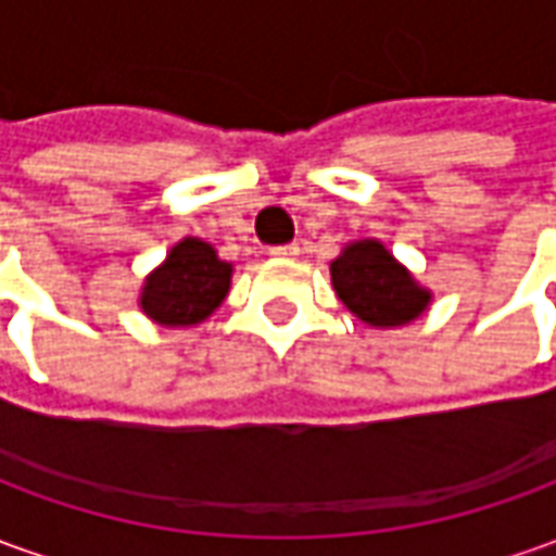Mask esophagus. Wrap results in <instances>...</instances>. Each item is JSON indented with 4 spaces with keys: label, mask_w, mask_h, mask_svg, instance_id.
<instances>
[{
    "label": "esophagus",
    "mask_w": 556,
    "mask_h": 556,
    "mask_svg": "<svg viewBox=\"0 0 556 556\" xmlns=\"http://www.w3.org/2000/svg\"><path fill=\"white\" fill-rule=\"evenodd\" d=\"M269 254L278 256V260H293L300 254V244H278V248H269Z\"/></svg>",
    "instance_id": "1"
}]
</instances>
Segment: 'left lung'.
Masks as SVG:
<instances>
[{
    "label": "left lung",
    "instance_id": "left-lung-1",
    "mask_svg": "<svg viewBox=\"0 0 556 556\" xmlns=\"http://www.w3.org/2000/svg\"><path fill=\"white\" fill-rule=\"evenodd\" d=\"M336 296L351 315L378 329L402 327L420 317L432 293L412 278V271L381 241H351L329 263Z\"/></svg>",
    "mask_w": 556,
    "mask_h": 556
}]
</instances>
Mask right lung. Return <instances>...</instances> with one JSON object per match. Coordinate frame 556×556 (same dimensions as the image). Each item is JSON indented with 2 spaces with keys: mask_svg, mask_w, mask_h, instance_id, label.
I'll list each match as a JSON object with an SVG mask.
<instances>
[{
  "mask_svg": "<svg viewBox=\"0 0 556 556\" xmlns=\"http://www.w3.org/2000/svg\"><path fill=\"white\" fill-rule=\"evenodd\" d=\"M232 266L208 241L187 236L141 287V312L160 327H193L227 300Z\"/></svg>",
  "mask_w": 556,
  "mask_h": 556,
  "instance_id": "obj_1",
  "label": "right lung"
}]
</instances>
